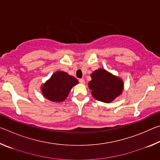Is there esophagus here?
Listing matches in <instances>:
<instances>
[{
	"instance_id": "esophagus-1",
	"label": "esophagus",
	"mask_w": 160,
	"mask_h": 160,
	"mask_svg": "<svg viewBox=\"0 0 160 160\" xmlns=\"http://www.w3.org/2000/svg\"><path fill=\"white\" fill-rule=\"evenodd\" d=\"M79 82L81 84H85V81L82 78H81V79H79Z\"/></svg>"
}]
</instances>
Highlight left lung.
<instances>
[{
    "mask_svg": "<svg viewBox=\"0 0 160 160\" xmlns=\"http://www.w3.org/2000/svg\"><path fill=\"white\" fill-rule=\"evenodd\" d=\"M91 78L89 88L97 100L109 103L121 94L123 88L122 80L104 69L95 70L91 74Z\"/></svg>",
    "mask_w": 160,
    "mask_h": 160,
    "instance_id": "8db88e82",
    "label": "left lung"
}]
</instances>
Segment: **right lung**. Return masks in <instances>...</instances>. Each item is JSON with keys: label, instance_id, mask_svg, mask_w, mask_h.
<instances>
[{"label": "right lung", "instance_id": "right-lung-1", "mask_svg": "<svg viewBox=\"0 0 160 160\" xmlns=\"http://www.w3.org/2000/svg\"><path fill=\"white\" fill-rule=\"evenodd\" d=\"M78 83V81L73 76L63 71H58L44 84L42 93L51 101L60 102L66 99L71 88Z\"/></svg>", "mask_w": 160, "mask_h": 160}]
</instances>
